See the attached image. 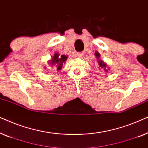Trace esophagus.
Masks as SVG:
<instances>
[{"label": "esophagus", "instance_id": "1", "mask_svg": "<svg viewBox=\"0 0 148 148\" xmlns=\"http://www.w3.org/2000/svg\"><path fill=\"white\" fill-rule=\"evenodd\" d=\"M77 56L78 58H82L84 57V53H83V52H78V53H77Z\"/></svg>", "mask_w": 148, "mask_h": 148}]
</instances>
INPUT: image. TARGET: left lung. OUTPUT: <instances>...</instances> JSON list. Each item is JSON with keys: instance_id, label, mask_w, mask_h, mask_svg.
<instances>
[{"instance_id": "obj_1", "label": "left lung", "mask_w": 148, "mask_h": 148, "mask_svg": "<svg viewBox=\"0 0 148 148\" xmlns=\"http://www.w3.org/2000/svg\"><path fill=\"white\" fill-rule=\"evenodd\" d=\"M95 55H96L97 58H99L100 57V54H99L98 52L95 53ZM98 64H99V66H100V67L103 69H104V71L105 72H108V71L110 70V68H109V67H107V68H106L107 64H106V62H104V61H103V60L98 59ZM100 67H98V68H99V69L100 70Z\"/></svg>"}]
</instances>
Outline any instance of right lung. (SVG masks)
<instances>
[{"mask_svg": "<svg viewBox=\"0 0 148 148\" xmlns=\"http://www.w3.org/2000/svg\"><path fill=\"white\" fill-rule=\"evenodd\" d=\"M67 59V56L64 54H62L60 55L59 53H55L54 54V56H52L51 57V59L49 60L48 61V64H50V66H51L52 67H53L54 69L60 71L61 70L62 67V65L65 63V61Z\"/></svg>", "mask_w": 148, "mask_h": 148, "instance_id": "add662e5", "label": "right lung"}]
</instances>
